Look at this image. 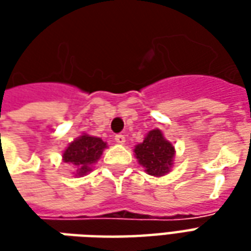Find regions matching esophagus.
I'll list each match as a JSON object with an SVG mask.
<instances>
[{
  "mask_svg": "<svg viewBox=\"0 0 251 251\" xmlns=\"http://www.w3.org/2000/svg\"><path fill=\"white\" fill-rule=\"evenodd\" d=\"M125 136H122V134H117V136H115V142H117V144H121V145H124V144H125Z\"/></svg>",
  "mask_w": 251,
  "mask_h": 251,
  "instance_id": "esophagus-1",
  "label": "esophagus"
}]
</instances>
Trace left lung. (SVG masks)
<instances>
[{
	"mask_svg": "<svg viewBox=\"0 0 251 251\" xmlns=\"http://www.w3.org/2000/svg\"><path fill=\"white\" fill-rule=\"evenodd\" d=\"M134 156L148 175L160 177L172 171L176 149L163 131L153 129L148 131L144 141L134 147Z\"/></svg>",
	"mask_w": 251,
	"mask_h": 251,
	"instance_id": "1",
	"label": "left lung"
}]
</instances>
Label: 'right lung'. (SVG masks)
Instances as JSON below:
<instances>
[{"mask_svg":"<svg viewBox=\"0 0 251 251\" xmlns=\"http://www.w3.org/2000/svg\"><path fill=\"white\" fill-rule=\"evenodd\" d=\"M106 148L107 142L102 138L83 133L63 151V163L71 164L75 169L74 175L82 177L93 171V165L100 158Z\"/></svg>","mask_w":251,"mask_h":251,"instance_id":"add662e5","label":"right lung"}]
</instances>
